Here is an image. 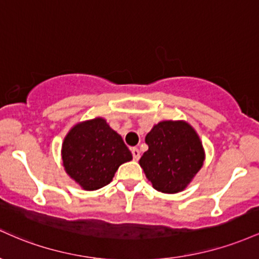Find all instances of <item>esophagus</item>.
<instances>
[{"label": "esophagus", "mask_w": 259, "mask_h": 259, "mask_svg": "<svg viewBox=\"0 0 259 259\" xmlns=\"http://www.w3.org/2000/svg\"><path fill=\"white\" fill-rule=\"evenodd\" d=\"M131 152H132L133 159H135V160H138V159L141 158V152H139L138 148H132V149H131Z\"/></svg>", "instance_id": "34e87169"}]
</instances>
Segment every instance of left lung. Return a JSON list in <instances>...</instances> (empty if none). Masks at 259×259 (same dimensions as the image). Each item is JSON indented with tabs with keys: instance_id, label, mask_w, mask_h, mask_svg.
Returning a JSON list of instances; mask_svg holds the SVG:
<instances>
[{
	"instance_id": "obj_1",
	"label": "left lung",
	"mask_w": 259,
	"mask_h": 259,
	"mask_svg": "<svg viewBox=\"0 0 259 259\" xmlns=\"http://www.w3.org/2000/svg\"><path fill=\"white\" fill-rule=\"evenodd\" d=\"M145 143L148 150L139 165L159 192L184 191L205 160L202 141L187 121H160L145 136Z\"/></svg>"
}]
</instances>
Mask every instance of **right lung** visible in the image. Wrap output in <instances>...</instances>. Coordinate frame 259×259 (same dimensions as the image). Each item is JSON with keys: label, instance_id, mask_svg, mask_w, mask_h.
Wrapping results in <instances>:
<instances>
[{"label": "right lung", "instance_id": "1", "mask_svg": "<svg viewBox=\"0 0 259 259\" xmlns=\"http://www.w3.org/2000/svg\"><path fill=\"white\" fill-rule=\"evenodd\" d=\"M66 174L85 191L109 185L123 162L132 160V153L123 139L105 118L78 122L66 135L61 148Z\"/></svg>", "mask_w": 259, "mask_h": 259}]
</instances>
